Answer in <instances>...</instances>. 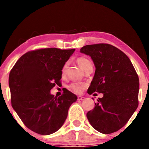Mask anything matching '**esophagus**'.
<instances>
[{
	"label": "esophagus",
	"instance_id": "obj_1",
	"mask_svg": "<svg viewBox=\"0 0 149 149\" xmlns=\"http://www.w3.org/2000/svg\"><path fill=\"white\" fill-rule=\"evenodd\" d=\"M85 99L84 97H81V96H78L77 97V100H83Z\"/></svg>",
	"mask_w": 149,
	"mask_h": 149
}]
</instances>
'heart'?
<instances>
[{"label":"heart","instance_id":"1","mask_svg":"<svg viewBox=\"0 0 149 149\" xmlns=\"http://www.w3.org/2000/svg\"><path fill=\"white\" fill-rule=\"evenodd\" d=\"M77 64L79 65V66L83 70H84L88 65L91 64L92 63L90 60L87 58L85 57H80L77 60ZM68 68V63H65L64 65V66L62 67V74H64L65 72H66ZM85 85L82 84H79V83H73L71 85H70V88L71 89L77 93H79L81 92L83 88L84 87Z\"/></svg>","mask_w":149,"mask_h":149}]
</instances>
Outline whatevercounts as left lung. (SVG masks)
<instances>
[{
    "mask_svg": "<svg viewBox=\"0 0 149 149\" xmlns=\"http://www.w3.org/2000/svg\"><path fill=\"white\" fill-rule=\"evenodd\" d=\"M80 52L91 56L96 68L88 94H103L94 109L87 113V119L100 133L117 132L138 107L139 81L137 72L127 55L111 45H88Z\"/></svg>",
    "mask_w": 149,
    "mask_h": 149,
    "instance_id": "obj_1",
    "label": "left lung"
}]
</instances>
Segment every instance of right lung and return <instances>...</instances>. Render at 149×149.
I'll return each instance as SVG.
<instances>
[{
    "label": "right lung",
    "mask_w": 149,
    "mask_h": 149,
    "mask_svg": "<svg viewBox=\"0 0 149 149\" xmlns=\"http://www.w3.org/2000/svg\"><path fill=\"white\" fill-rule=\"evenodd\" d=\"M75 49L56 48L27 52L9 75L12 108L29 130L47 135L58 130L77 96L65 89L57 97L50 90L60 84L62 69Z\"/></svg>",
    "instance_id": "add662e5"
}]
</instances>
